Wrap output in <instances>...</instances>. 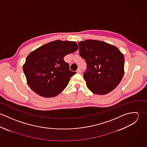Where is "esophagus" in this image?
I'll return each mask as SVG.
<instances>
[{"mask_svg":"<svg viewBox=\"0 0 147 147\" xmlns=\"http://www.w3.org/2000/svg\"><path fill=\"white\" fill-rule=\"evenodd\" d=\"M76 72L78 73V74H81L82 73V70L80 68H78V70L76 71Z\"/></svg>","mask_w":147,"mask_h":147,"instance_id":"obj_1","label":"esophagus"}]
</instances>
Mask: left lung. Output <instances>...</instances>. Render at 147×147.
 <instances>
[{
    "label": "left lung",
    "instance_id": "1",
    "mask_svg": "<svg viewBox=\"0 0 147 147\" xmlns=\"http://www.w3.org/2000/svg\"><path fill=\"white\" fill-rule=\"evenodd\" d=\"M79 46L87 64L84 79L88 88L101 95L113 90L124 75V55L117 47L101 41L87 40L79 42Z\"/></svg>",
    "mask_w": 147,
    "mask_h": 147
}]
</instances>
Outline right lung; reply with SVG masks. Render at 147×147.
Returning <instances> with one entry per match:
<instances>
[{
    "label": "right lung",
    "mask_w": 147,
    "mask_h": 147,
    "mask_svg": "<svg viewBox=\"0 0 147 147\" xmlns=\"http://www.w3.org/2000/svg\"><path fill=\"white\" fill-rule=\"evenodd\" d=\"M74 41L56 40L45 44L31 52L22 68L31 89L43 97L61 93L71 77L76 74L69 70L64 57L78 50Z\"/></svg>",
    "instance_id": "right-lung-1"
}]
</instances>
